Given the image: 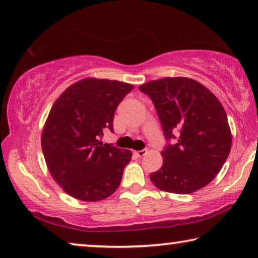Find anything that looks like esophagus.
Listing matches in <instances>:
<instances>
[{"label": "esophagus", "mask_w": 258, "mask_h": 258, "mask_svg": "<svg viewBox=\"0 0 258 258\" xmlns=\"http://www.w3.org/2000/svg\"><path fill=\"white\" fill-rule=\"evenodd\" d=\"M147 149H142V150H139V151H134V154L137 155L138 157H143L147 154Z\"/></svg>", "instance_id": "1"}]
</instances>
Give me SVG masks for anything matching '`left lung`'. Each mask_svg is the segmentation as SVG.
I'll use <instances>...</instances> for the list:
<instances>
[{
    "label": "left lung",
    "mask_w": 258,
    "mask_h": 258,
    "mask_svg": "<svg viewBox=\"0 0 258 258\" xmlns=\"http://www.w3.org/2000/svg\"><path fill=\"white\" fill-rule=\"evenodd\" d=\"M139 90L154 102L166 139L163 166L150 174L151 182L178 195L206 186L223 167L232 143L223 106L191 78L166 77Z\"/></svg>",
    "instance_id": "left-lung-1"
}]
</instances>
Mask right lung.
Returning <instances> with one entry per match:
<instances>
[{
	"label": "right lung",
	"instance_id": "right-lung-1",
	"mask_svg": "<svg viewBox=\"0 0 258 258\" xmlns=\"http://www.w3.org/2000/svg\"><path fill=\"white\" fill-rule=\"evenodd\" d=\"M127 83L85 78L69 86L52 106L42 133V150L55 182L83 202L108 198L120 184L132 152L100 142L113 132V115L133 90Z\"/></svg>",
	"mask_w": 258,
	"mask_h": 258
}]
</instances>
